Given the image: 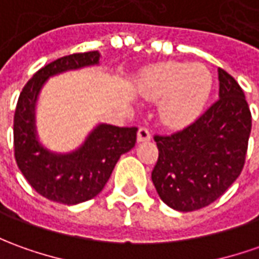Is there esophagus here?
<instances>
[{
	"instance_id": "34e87169",
	"label": "esophagus",
	"mask_w": 259,
	"mask_h": 259,
	"mask_svg": "<svg viewBox=\"0 0 259 259\" xmlns=\"http://www.w3.org/2000/svg\"><path fill=\"white\" fill-rule=\"evenodd\" d=\"M152 139V135L150 132L146 129V127H140L139 132H137V142L142 143V142H149Z\"/></svg>"
}]
</instances>
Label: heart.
<instances>
[{
    "mask_svg": "<svg viewBox=\"0 0 259 259\" xmlns=\"http://www.w3.org/2000/svg\"><path fill=\"white\" fill-rule=\"evenodd\" d=\"M137 89L146 99L161 100V122L179 129L201 115L211 95L212 76L203 65L164 62L144 70Z\"/></svg>",
    "mask_w": 259,
    "mask_h": 259,
    "instance_id": "b5f03b06",
    "label": "heart"
}]
</instances>
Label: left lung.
<instances>
[{
    "mask_svg": "<svg viewBox=\"0 0 259 259\" xmlns=\"http://www.w3.org/2000/svg\"><path fill=\"white\" fill-rule=\"evenodd\" d=\"M220 99L189 127L154 136L159 159L152 171L168 207L196 211L214 203L238 179L245 163L251 112L237 80L218 69Z\"/></svg>",
    "mask_w": 259,
    "mask_h": 259,
    "instance_id": "8db88e82",
    "label": "left lung"
}]
</instances>
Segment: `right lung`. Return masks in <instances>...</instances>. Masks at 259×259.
Returning a JSON list of instances; mask_svg holds the SVG:
<instances>
[{
    "label": "right lung",
    "mask_w": 259,
    "mask_h": 259,
    "mask_svg": "<svg viewBox=\"0 0 259 259\" xmlns=\"http://www.w3.org/2000/svg\"><path fill=\"white\" fill-rule=\"evenodd\" d=\"M98 51L63 56L48 63L26 82L14 116V152L21 173L36 193L56 203L79 204L103 190L120 156L135 147L137 127L99 123L76 150L56 153L38 139L35 109L49 78L99 65Z\"/></svg>",
    "instance_id": "1"
}]
</instances>
